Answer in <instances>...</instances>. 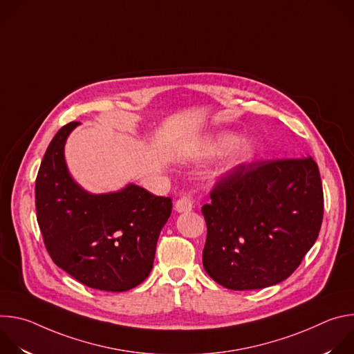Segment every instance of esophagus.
I'll use <instances>...</instances> for the list:
<instances>
[{
  "label": "esophagus",
  "instance_id": "obj_1",
  "mask_svg": "<svg viewBox=\"0 0 354 354\" xmlns=\"http://www.w3.org/2000/svg\"><path fill=\"white\" fill-rule=\"evenodd\" d=\"M192 209H193V200L190 196H183L175 203V210L178 213H187Z\"/></svg>",
  "mask_w": 354,
  "mask_h": 354
}]
</instances>
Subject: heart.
I'll return each mask as SVG.
<instances>
[{"mask_svg": "<svg viewBox=\"0 0 354 354\" xmlns=\"http://www.w3.org/2000/svg\"><path fill=\"white\" fill-rule=\"evenodd\" d=\"M218 175L225 176L257 157V144L250 138H239L235 133L221 131L210 136L198 145L201 157H217L224 154Z\"/></svg>", "mask_w": 354, "mask_h": 354, "instance_id": "b5f03b06", "label": "heart"}]
</instances>
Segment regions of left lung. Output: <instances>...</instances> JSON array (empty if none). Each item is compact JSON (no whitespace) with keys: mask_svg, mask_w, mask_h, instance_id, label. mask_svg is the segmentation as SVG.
I'll return each instance as SVG.
<instances>
[{"mask_svg":"<svg viewBox=\"0 0 354 354\" xmlns=\"http://www.w3.org/2000/svg\"><path fill=\"white\" fill-rule=\"evenodd\" d=\"M210 196L201 207L203 266L225 288L258 290L286 280L318 238L324 192L310 156L242 165Z\"/></svg>","mask_w":354,"mask_h":354,"instance_id":"obj_1","label":"left lung"}]
</instances>
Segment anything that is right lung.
<instances>
[{"label":"right lung","mask_w":354,"mask_h":354,"mask_svg":"<svg viewBox=\"0 0 354 354\" xmlns=\"http://www.w3.org/2000/svg\"><path fill=\"white\" fill-rule=\"evenodd\" d=\"M80 123L62 127L48 144L35 187L37 223L53 262L80 283L127 291L153 269L172 200L136 183L91 193L68 171L64 147Z\"/></svg>","instance_id":"1"}]
</instances>
